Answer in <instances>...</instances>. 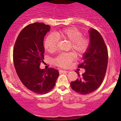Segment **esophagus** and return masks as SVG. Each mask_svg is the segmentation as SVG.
<instances>
[{
    "label": "esophagus",
    "mask_w": 121,
    "mask_h": 121,
    "mask_svg": "<svg viewBox=\"0 0 121 121\" xmlns=\"http://www.w3.org/2000/svg\"><path fill=\"white\" fill-rule=\"evenodd\" d=\"M59 73H65L69 72L68 71L65 70H60L59 71Z\"/></svg>",
    "instance_id": "34e87169"
}]
</instances>
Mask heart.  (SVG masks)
<instances>
[{
	"instance_id": "1",
	"label": "heart",
	"mask_w": 121,
	"mask_h": 121,
	"mask_svg": "<svg viewBox=\"0 0 121 121\" xmlns=\"http://www.w3.org/2000/svg\"><path fill=\"white\" fill-rule=\"evenodd\" d=\"M54 35H48L44 42V48L48 52L56 50L58 39H64L70 43L71 48L78 54H82L86 52L89 46V40L82 37V34L76 28L70 27L54 32ZM74 58L72 53H62L55 59V63L60 67L66 68L70 65Z\"/></svg>"
}]
</instances>
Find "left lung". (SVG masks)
Wrapping results in <instances>:
<instances>
[{"label":"left lung","mask_w":121,"mask_h":121,"mask_svg":"<svg viewBox=\"0 0 121 121\" xmlns=\"http://www.w3.org/2000/svg\"><path fill=\"white\" fill-rule=\"evenodd\" d=\"M89 46L82 56V62L78 66L84 68L85 72L74 82H71L72 89L82 95L96 90L103 82L108 64V51L104 40L97 30L90 28Z\"/></svg>","instance_id":"8db88e82"}]
</instances>
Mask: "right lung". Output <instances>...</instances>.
Listing matches in <instances>:
<instances>
[{
    "label": "right lung",
    "instance_id": "1",
    "mask_svg": "<svg viewBox=\"0 0 121 121\" xmlns=\"http://www.w3.org/2000/svg\"><path fill=\"white\" fill-rule=\"evenodd\" d=\"M50 29L43 23L29 25L19 34L13 50L14 67L20 80L36 94H44L52 90L59 75L55 69L39 68L44 59V37Z\"/></svg>",
    "mask_w": 121,
    "mask_h": 121
}]
</instances>
